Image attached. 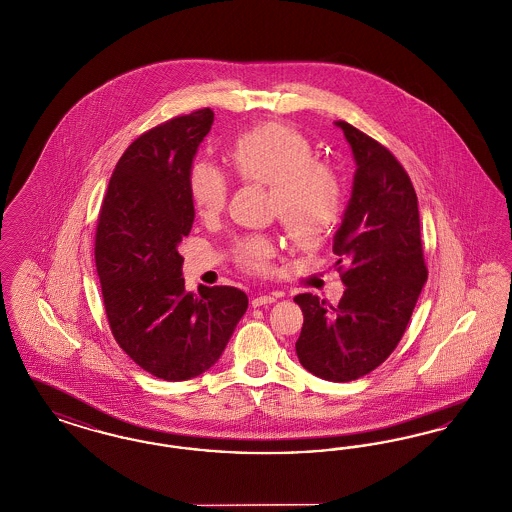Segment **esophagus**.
I'll use <instances>...</instances> for the list:
<instances>
[{
    "label": "esophagus",
    "mask_w": 512,
    "mask_h": 512,
    "mask_svg": "<svg viewBox=\"0 0 512 512\" xmlns=\"http://www.w3.org/2000/svg\"><path fill=\"white\" fill-rule=\"evenodd\" d=\"M277 294H260V296H256V298H252V306L254 308H260V306H269V304H273V302H277Z\"/></svg>",
    "instance_id": "esophagus-1"
}]
</instances>
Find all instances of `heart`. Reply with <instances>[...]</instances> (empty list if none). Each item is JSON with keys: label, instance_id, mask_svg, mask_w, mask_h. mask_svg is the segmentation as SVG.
<instances>
[{"label": "heart", "instance_id": "obj_1", "mask_svg": "<svg viewBox=\"0 0 512 512\" xmlns=\"http://www.w3.org/2000/svg\"><path fill=\"white\" fill-rule=\"evenodd\" d=\"M229 164L245 183L269 187V212L277 216L292 245H323L342 216V185L333 168L315 160L312 141L287 124L271 122L237 137ZM187 189L202 218L220 214L227 202V179L208 160H195ZM275 246L266 237H248L235 246L241 266L266 273Z\"/></svg>", "mask_w": 512, "mask_h": 512}]
</instances>
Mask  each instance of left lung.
<instances>
[{"mask_svg":"<svg viewBox=\"0 0 512 512\" xmlns=\"http://www.w3.org/2000/svg\"><path fill=\"white\" fill-rule=\"evenodd\" d=\"M352 147V197L334 235L344 294L338 306L310 292L294 302L304 325L296 356L312 375L348 382L377 369L407 329L428 271L419 202L396 156L352 124L334 122Z\"/></svg>","mask_w":512,"mask_h":512,"instance_id":"obj_1","label":"left lung"}]
</instances>
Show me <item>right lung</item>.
Instances as JSON below:
<instances>
[{
  "label": "right lung",
  "instance_id": "obj_1",
  "mask_svg": "<svg viewBox=\"0 0 512 512\" xmlns=\"http://www.w3.org/2000/svg\"><path fill=\"white\" fill-rule=\"evenodd\" d=\"M214 112L200 109L139 135L120 156L101 204L95 267L112 336L135 363L187 380L222 356L248 298L235 287L187 292L178 245L195 206L187 174Z\"/></svg>",
  "mask_w": 512,
  "mask_h": 512
}]
</instances>
